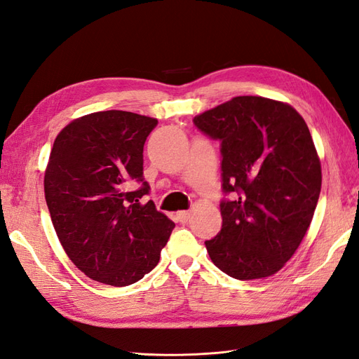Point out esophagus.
Here are the masks:
<instances>
[{
    "label": "esophagus",
    "mask_w": 359,
    "mask_h": 359,
    "mask_svg": "<svg viewBox=\"0 0 359 359\" xmlns=\"http://www.w3.org/2000/svg\"><path fill=\"white\" fill-rule=\"evenodd\" d=\"M189 217H190L189 211H178L177 212V220L181 223H186L189 220Z\"/></svg>",
    "instance_id": "34e87169"
}]
</instances>
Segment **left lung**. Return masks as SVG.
<instances>
[{"mask_svg":"<svg viewBox=\"0 0 359 359\" xmlns=\"http://www.w3.org/2000/svg\"><path fill=\"white\" fill-rule=\"evenodd\" d=\"M193 123L220 140L226 198L222 229L205 241L211 260L238 280L276 274L301 244L320 194V161L306 121L286 103L240 95Z\"/></svg>","mask_w":359,"mask_h":359,"instance_id":"8db88e82","label":"left lung"}]
</instances>
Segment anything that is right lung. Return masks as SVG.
<instances>
[{
    "label": "right lung",
    "mask_w": 359,
    "mask_h": 359,
    "mask_svg": "<svg viewBox=\"0 0 359 359\" xmlns=\"http://www.w3.org/2000/svg\"><path fill=\"white\" fill-rule=\"evenodd\" d=\"M157 124L133 112H94L53 142L45 172L52 224L72 262L100 283H136L156 268L175 227L153 201L140 203L149 193L144 145Z\"/></svg>",
    "instance_id": "right-lung-1"
}]
</instances>
